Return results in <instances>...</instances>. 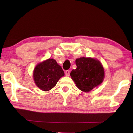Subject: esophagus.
<instances>
[{"mask_svg":"<svg viewBox=\"0 0 133 133\" xmlns=\"http://www.w3.org/2000/svg\"><path fill=\"white\" fill-rule=\"evenodd\" d=\"M65 75L67 76V77L70 76V71H69V70H66V71H65Z\"/></svg>","mask_w":133,"mask_h":133,"instance_id":"34e87169","label":"esophagus"}]
</instances>
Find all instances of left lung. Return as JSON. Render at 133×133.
Here are the masks:
<instances>
[{
  "mask_svg": "<svg viewBox=\"0 0 133 133\" xmlns=\"http://www.w3.org/2000/svg\"><path fill=\"white\" fill-rule=\"evenodd\" d=\"M77 68L72 70L70 75L78 88L85 92H89L102 82L104 71L102 64L92 58L76 59Z\"/></svg>",
  "mask_w": 133,
  "mask_h": 133,
  "instance_id": "8db88e82",
  "label": "left lung"
}]
</instances>
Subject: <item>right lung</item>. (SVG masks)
<instances>
[{
	"label": "right lung",
	"instance_id": "add662e5",
	"mask_svg": "<svg viewBox=\"0 0 133 133\" xmlns=\"http://www.w3.org/2000/svg\"><path fill=\"white\" fill-rule=\"evenodd\" d=\"M64 75L62 67L54 59H48L38 64L33 72L36 85L44 91L52 89Z\"/></svg>",
	"mask_w": 133,
	"mask_h": 133
}]
</instances>
